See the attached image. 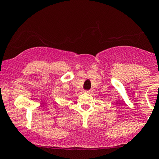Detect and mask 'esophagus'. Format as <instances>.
Segmentation results:
<instances>
[{"label":"esophagus","mask_w":159,"mask_h":159,"mask_svg":"<svg viewBox=\"0 0 159 159\" xmlns=\"http://www.w3.org/2000/svg\"><path fill=\"white\" fill-rule=\"evenodd\" d=\"M85 93H90L91 90H85Z\"/></svg>","instance_id":"esophagus-1"}]
</instances>
